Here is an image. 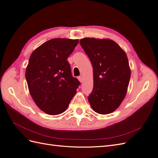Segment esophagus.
Instances as JSON below:
<instances>
[{
  "mask_svg": "<svg viewBox=\"0 0 158 158\" xmlns=\"http://www.w3.org/2000/svg\"><path fill=\"white\" fill-rule=\"evenodd\" d=\"M78 78V80H79V81L80 82L82 83V82H83V78H82V76H79V77Z\"/></svg>",
  "mask_w": 158,
  "mask_h": 158,
  "instance_id": "obj_1",
  "label": "esophagus"
}]
</instances>
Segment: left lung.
I'll return each mask as SVG.
<instances>
[{
  "instance_id": "left-lung-1",
  "label": "left lung",
  "mask_w": 158,
  "mask_h": 158,
  "mask_svg": "<svg viewBox=\"0 0 158 158\" xmlns=\"http://www.w3.org/2000/svg\"><path fill=\"white\" fill-rule=\"evenodd\" d=\"M80 44L93 67L94 88L88 97L90 106L99 114L111 113L123 101L131 78L125 52L108 39L85 37Z\"/></svg>"
}]
</instances>
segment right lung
I'll list each match as a JSON object with an SVG mask.
<instances>
[{
  "label": "right lung",
  "instance_id": "obj_1",
  "mask_svg": "<svg viewBox=\"0 0 158 158\" xmlns=\"http://www.w3.org/2000/svg\"><path fill=\"white\" fill-rule=\"evenodd\" d=\"M78 44V40H50L30 57L26 70L28 89L37 107L50 115L67 109L80 84L67 60Z\"/></svg>",
  "mask_w": 158,
  "mask_h": 158
}]
</instances>
